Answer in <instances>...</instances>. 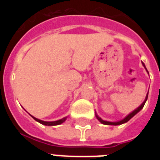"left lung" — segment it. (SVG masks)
Segmentation results:
<instances>
[{
    "mask_svg": "<svg viewBox=\"0 0 160 160\" xmlns=\"http://www.w3.org/2000/svg\"><path fill=\"white\" fill-rule=\"evenodd\" d=\"M142 65H143V66H144V67H145V69H146V70H147L146 66H145V65H144V63H143V62H142ZM147 71H148V70H147ZM148 94H147V96H146V98H145V100H144V102H142V104H141V106H140V107H138V108L136 109V110H135V111H133V112H131V114H128V116L126 117L125 118H123V119H122V120H121V121H119V122H107V121H104V120H102V119L101 118H99V117L98 116L97 114H96V117H97V118H98V119L99 120V121H100V122H102V124H105V125H114V126H117V125H120V124L125 123V122H128V121H129V120L131 119V118H132L133 116H135V114H136L138 112V111H141V110H142V107H144V104H145V102H146L147 99H148Z\"/></svg>",
    "mask_w": 160,
    "mask_h": 160,
    "instance_id": "1",
    "label": "left lung"
}]
</instances>
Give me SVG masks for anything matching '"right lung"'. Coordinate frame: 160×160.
Here are the masks:
<instances>
[{
    "label": "right lung",
    "instance_id": "right-lung-1",
    "mask_svg": "<svg viewBox=\"0 0 160 160\" xmlns=\"http://www.w3.org/2000/svg\"><path fill=\"white\" fill-rule=\"evenodd\" d=\"M33 119H35L37 122H40V123L43 124V125L46 126H55V125H59V124L62 123L63 122H65V120L66 119V118H63L60 120H58V121H54V122H45V121H42V120L38 119V118H34V117H32Z\"/></svg>",
    "mask_w": 160,
    "mask_h": 160
}]
</instances>
